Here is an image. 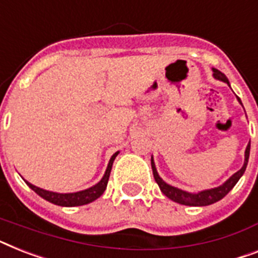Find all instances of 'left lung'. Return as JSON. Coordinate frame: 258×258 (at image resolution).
Wrapping results in <instances>:
<instances>
[{"label":"left lung","mask_w":258,"mask_h":258,"mask_svg":"<svg viewBox=\"0 0 258 258\" xmlns=\"http://www.w3.org/2000/svg\"><path fill=\"white\" fill-rule=\"evenodd\" d=\"M213 70V77L219 81H223L225 83L229 85V81L225 77V74H223L221 71H219L217 69H212ZM238 102L241 103V100L240 98H237ZM249 151H250V143L246 146V150H245V160H244V165L241 167L240 171L232 175L229 179L225 181L224 184L219 185L216 188H211V189H205L202 190V192H198V194H190V192H185L183 189H179L176 187H172V185H169L165 181H163V179L159 176L158 171H156V167H155L154 163V158H151V167H152V173H154L155 181L158 183L159 188L162 190L163 194L167 196L168 199H171L172 202L179 203V204L183 205H189V207H205V205H211L213 203L219 202L221 199L228 195V192L232 189V188L236 185L240 177L244 175L245 169H246V165H248V159H249Z\"/></svg>","instance_id":"left-lung-1"}]
</instances>
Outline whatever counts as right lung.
<instances>
[{
	"label": "right lung",
	"instance_id": "obj_1",
	"mask_svg": "<svg viewBox=\"0 0 258 258\" xmlns=\"http://www.w3.org/2000/svg\"><path fill=\"white\" fill-rule=\"evenodd\" d=\"M119 152H115L111 156L110 162H108L107 169L104 172V176L102 177L99 183L95 184L94 187L87 188L85 190H79V192H74V194H56V192H50V190L42 189V188L35 187L31 183L26 181V184L31 189L34 190L35 194L39 195L42 199H45L47 202L53 203L55 205H60V207H78V205H85L89 203L94 202L98 198H100L103 195L104 189L107 187L108 177H110L111 168H112V163H114L115 158L118 156Z\"/></svg>",
	"mask_w": 258,
	"mask_h": 258
}]
</instances>
